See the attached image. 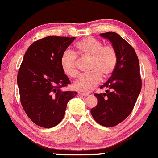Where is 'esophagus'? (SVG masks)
Listing matches in <instances>:
<instances>
[{
  "mask_svg": "<svg viewBox=\"0 0 158 158\" xmlns=\"http://www.w3.org/2000/svg\"><path fill=\"white\" fill-rule=\"evenodd\" d=\"M89 95L88 94H85V93H79V96H81V97H88Z\"/></svg>",
  "mask_w": 158,
  "mask_h": 158,
  "instance_id": "1",
  "label": "esophagus"
}]
</instances>
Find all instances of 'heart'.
I'll list each match as a JSON object with an SVG mask.
<instances>
[{
	"label": "heart",
	"instance_id": "heart-1",
	"mask_svg": "<svg viewBox=\"0 0 158 158\" xmlns=\"http://www.w3.org/2000/svg\"><path fill=\"white\" fill-rule=\"evenodd\" d=\"M78 55L89 58L88 73L81 76L73 83L74 89L81 92L91 91L102 81L103 77H109L115 70L117 53L111 45H102V41L94 37L81 40L76 44ZM60 66L63 73L69 77L75 78L79 73L78 59L71 50L63 52L60 58Z\"/></svg>",
	"mask_w": 158,
	"mask_h": 158
}]
</instances>
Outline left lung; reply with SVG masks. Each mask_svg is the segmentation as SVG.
<instances>
[{
  "label": "left lung",
  "instance_id": "left-lung-1",
  "mask_svg": "<svg viewBox=\"0 0 158 158\" xmlns=\"http://www.w3.org/2000/svg\"><path fill=\"white\" fill-rule=\"evenodd\" d=\"M117 53V64L110 79L100 87L106 93L95 94L97 105L90 110L97 123L113 127L123 122L133 110L142 87L139 60L134 48L114 32L101 33Z\"/></svg>",
  "mask_w": 158,
  "mask_h": 158
}]
</instances>
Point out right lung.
Returning a JSON list of instances; mask_svg holds the SVG:
<instances>
[{"mask_svg": "<svg viewBox=\"0 0 158 158\" xmlns=\"http://www.w3.org/2000/svg\"><path fill=\"white\" fill-rule=\"evenodd\" d=\"M75 39L45 37L32 43L23 56L17 77L20 99L37 126L50 128L59 124L68 101L77 94L61 89L70 82L60 66L61 54Z\"/></svg>", "mask_w": 158, "mask_h": 158, "instance_id": "right-lung-1", "label": "right lung"}]
</instances>
